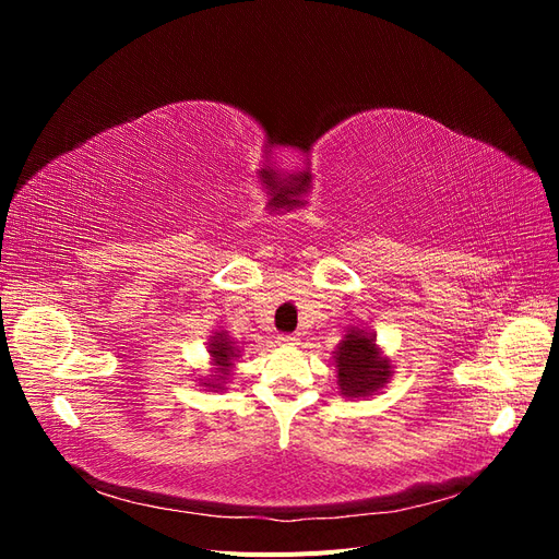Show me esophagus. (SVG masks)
Segmentation results:
<instances>
[{
    "mask_svg": "<svg viewBox=\"0 0 559 559\" xmlns=\"http://www.w3.org/2000/svg\"><path fill=\"white\" fill-rule=\"evenodd\" d=\"M277 343L280 345H296L298 335L296 333H282V335H277Z\"/></svg>",
    "mask_w": 559,
    "mask_h": 559,
    "instance_id": "esophagus-1",
    "label": "esophagus"
}]
</instances>
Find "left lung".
I'll return each instance as SVG.
<instances>
[{"label":"left lung","instance_id":"8db88e82","mask_svg":"<svg viewBox=\"0 0 559 559\" xmlns=\"http://www.w3.org/2000/svg\"><path fill=\"white\" fill-rule=\"evenodd\" d=\"M337 384L347 396H361L382 386L389 378V364L380 361L376 343L364 331L354 329L337 349Z\"/></svg>","mask_w":559,"mask_h":559}]
</instances>
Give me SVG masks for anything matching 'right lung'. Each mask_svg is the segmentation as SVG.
<instances>
[{"label":"right lung","mask_w":559,"mask_h":559,"mask_svg":"<svg viewBox=\"0 0 559 559\" xmlns=\"http://www.w3.org/2000/svg\"><path fill=\"white\" fill-rule=\"evenodd\" d=\"M212 354H214V359H216V364L218 366H228V361H230V357H233V347L228 345V337H214V343H212ZM222 368V370H224Z\"/></svg>","instance_id":"add662e5"}]
</instances>
